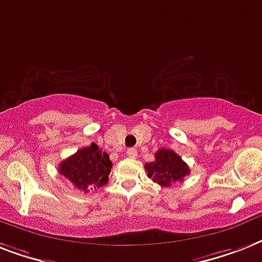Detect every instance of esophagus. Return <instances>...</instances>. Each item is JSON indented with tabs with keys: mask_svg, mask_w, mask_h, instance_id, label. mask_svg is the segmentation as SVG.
<instances>
[{
	"mask_svg": "<svg viewBox=\"0 0 262 262\" xmlns=\"http://www.w3.org/2000/svg\"><path fill=\"white\" fill-rule=\"evenodd\" d=\"M126 155L127 157H130V159H136V157H137V150H136L135 148H130V149H127Z\"/></svg>",
	"mask_w": 262,
	"mask_h": 262,
	"instance_id": "obj_1",
	"label": "esophagus"
}]
</instances>
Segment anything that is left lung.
<instances>
[{"instance_id":"obj_1","label":"left lung","mask_w":262,"mask_h":262,"mask_svg":"<svg viewBox=\"0 0 262 262\" xmlns=\"http://www.w3.org/2000/svg\"><path fill=\"white\" fill-rule=\"evenodd\" d=\"M145 169L153 182L163 187H169L172 183L183 182L184 176L190 173L188 165L179 155L171 149H160L155 155V161L146 163Z\"/></svg>"}]
</instances>
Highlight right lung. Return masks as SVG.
Instances as JSON below:
<instances>
[{
  "label": "right lung",
  "instance_id": "obj_1",
  "mask_svg": "<svg viewBox=\"0 0 262 262\" xmlns=\"http://www.w3.org/2000/svg\"><path fill=\"white\" fill-rule=\"evenodd\" d=\"M113 164L109 155L102 152L97 144L82 148L59 165V173L79 190L90 192L109 182Z\"/></svg>",
  "mask_w": 262,
  "mask_h": 262
}]
</instances>
